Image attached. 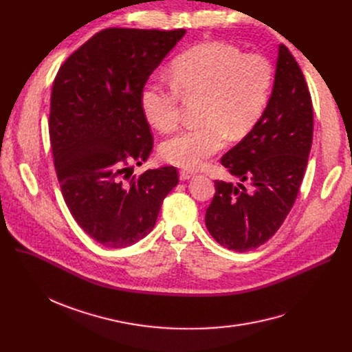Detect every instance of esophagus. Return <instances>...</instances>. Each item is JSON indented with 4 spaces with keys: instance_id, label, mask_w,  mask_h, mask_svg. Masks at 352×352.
Here are the masks:
<instances>
[{
    "instance_id": "1",
    "label": "esophagus",
    "mask_w": 352,
    "mask_h": 352,
    "mask_svg": "<svg viewBox=\"0 0 352 352\" xmlns=\"http://www.w3.org/2000/svg\"><path fill=\"white\" fill-rule=\"evenodd\" d=\"M191 177H194V173L192 171H190V170H181V173H179V178L181 179H190Z\"/></svg>"
}]
</instances>
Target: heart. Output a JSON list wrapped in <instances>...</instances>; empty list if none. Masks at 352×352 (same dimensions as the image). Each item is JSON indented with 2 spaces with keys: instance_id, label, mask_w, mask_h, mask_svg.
<instances>
[{
  "instance_id": "obj_1",
  "label": "heart",
  "mask_w": 352,
  "mask_h": 352,
  "mask_svg": "<svg viewBox=\"0 0 352 352\" xmlns=\"http://www.w3.org/2000/svg\"><path fill=\"white\" fill-rule=\"evenodd\" d=\"M173 85L158 80L141 92L145 120L170 133L181 120V97L202 98L198 126L184 129L161 144V157L182 168L197 170L227 142L243 138L267 107L274 69L260 54H244L226 43L199 44L171 65Z\"/></svg>"
}]
</instances>
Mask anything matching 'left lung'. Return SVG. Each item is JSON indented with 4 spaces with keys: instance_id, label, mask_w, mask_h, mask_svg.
I'll list each match as a JSON object with an SVG mask.
<instances>
[{
    "instance_id": "8db88e82",
    "label": "left lung",
    "mask_w": 352,
    "mask_h": 352,
    "mask_svg": "<svg viewBox=\"0 0 352 352\" xmlns=\"http://www.w3.org/2000/svg\"><path fill=\"white\" fill-rule=\"evenodd\" d=\"M312 129V101L304 74L281 44L267 108L251 131L221 158L241 182L215 181L206 226L218 244L245 252L278 231L300 191ZM245 180L248 188L242 184Z\"/></svg>"
}]
</instances>
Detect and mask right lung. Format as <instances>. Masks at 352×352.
<instances>
[{"instance_id": "right-lung-1", "label": "right lung", "mask_w": 352, "mask_h": 352, "mask_svg": "<svg viewBox=\"0 0 352 352\" xmlns=\"http://www.w3.org/2000/svg\"><path fill=\"white\" fill-rule=\"evenodd\" d=\"M186 30L107 28L72 52L52 84L50 140L55 173L77 224L107 248L151 232L175 166L131 177L154 140L141 92Z\"/></svg>"}]
</instances>
